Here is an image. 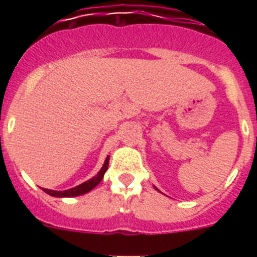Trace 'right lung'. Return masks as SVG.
<instances>
[{"instance_id":"1","label":"right lung","mask_w":257,"mask_h":257,"mask_svg":"<svg viewBox=\"0 0 257 257\" xmlns=\"http://www.w3.org/2000/svg\"><path fill=\"white\" fill-rule=\"evenodd\" d=\"M108 165H109V157H106L105 162H104L100 171L97 172V175H95L94 178L90 179V180L85 181V183L79 184V185H77V187L72 188V189L63 190V192H58V190H51V189H44V192H46L47 194H50V196L52 197H77V196H81V194H85V193L94 189L97 184L103 180L104 174H105V171L108 170Z\"/></svg>"}]
</instances>
